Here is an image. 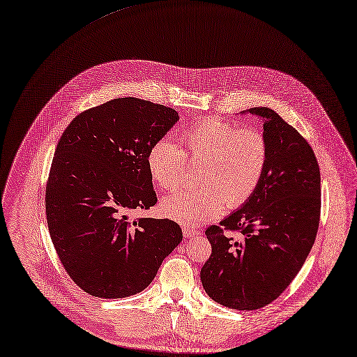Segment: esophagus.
<instances>
[{"label":"esophagus","mask_w":357,"mask_h":357,"mask_svg":"<svg viewBox=\"0 0 357 357\" xmlns=\"http://www.w3.org/2000/svg\"><path fill=\"white\" fill-rule=\"evenodd\" d=\"M183 234H184V237L185 238H191L195 237V236H198V234H201V233H199V231H197V230H194V229L184 227V229H183Z\"/></svg>","instance_id":"esophagus-1"}]
</instances>
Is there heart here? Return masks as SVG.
<instances>
[{"label":"heart","instance_id":"obj_1","mask_svg":"<svg viewBox=\"0 0 357 357\" xmlns=\"http://www.w3.org/2000/svg\"><path fill=\"white\" fill-rule=\"evenodd\" d=\"M184 149L169 138L156 141L146 158L148 170L159 188L173 191L185 177L189 160L198 166V185L180 191L160 204L163 216L187 227L218 219L227 208L242 206L259 187L267 166L266 137L253 128L218 118H202L183 132Z\"/></svg>","mask_w":357,"mask_h":357}]
</instances>
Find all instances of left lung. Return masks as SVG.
Listing matches in <instances>:
<instances>
[{
    "label": "left lung",
    "mask_w": 357,
    "mask_h": 357,
    "mask_svg": "<svg viewBox=\"0 0 357 357\" xmlns=\"http://www.w3.org/2000/svg\"><path fill=\"white\" fill-rule=\"evenodd\" d=\"M246 112L263 120L266 172L237 212L205 231L212 255L201 268L209 298L236 310L260 309L287 289L314 243L321 209L320 169L307 141L270 108Z\"/></svg>",
    "instance_id": "left-lung-1"
}]
</instances>
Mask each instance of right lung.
Instances as JSON below:
<instances>
[{
  "label": "right lung",
  "mask_w": 357,
  "mask_h": 357,
  "mask_svg": "<svg viewBox=\"0 0 357 357\" xmlns=\"http://www.w3.org/2000/svg\"><path fill=\"white\" fill-rule=\"evenodd\" d=\"M177 120L165 105L116 98L77 115L56 145L48 230L66 273L93 296L141 292L183 239L173 220L128 218L156 204L146 158Z\"/></svg>",
  "instance_id": "right-lung-1"
}]
</instances>
